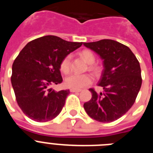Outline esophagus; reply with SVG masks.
<instances>
[{"instance_id":"obj_1","label":"esophagus","mask_w":153,"mask_h":153,"mask_svg":"<svg viewBox=\"0 0 153 153\" xmlns=\"http://www.w3.org/2000/svg\"><path fill=\"white\" fill-rule=\"evenodd\" d=\"M81 90H76V89H70V92L72 93H79L80 92Z\"/></svg>"}]
</instances>
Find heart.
<instances>
[{
    "label": "heart",
    "mask_w": 153,
    "mask_h": 153,
    "mask_svg": "<svg viewBox=\"0 0 153 153\" xmlns=\"http://www.w3.org/2000/svg\"><path fill=\"white\" fill-rule=\"evenodd\" d=\"M80 56L88 64H92L95 61V56L91 51L88 50H84L82 51L80 53ZM70 60H71V55L69 54L64 56L60 62V68L61 71H63L65 74L68 73L70 70ZM90 69L92 70H96V67L93 65H90ZM92 80H93V78L90 74H71L66 77L65 84L69 88L79 90L90 84L92 83Z\"/></svg>",
    "instance_id": "b5f03b06"
}]
</instances>
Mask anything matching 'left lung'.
<instances>
[{"label": "left lung", "mask_w": 153, "mask_h": 153, "mask_svg": "<svg viewBox=\"0 0 153 153\" xmlns=\"http://www.w3.org/2000/svg\"><path fill=\"white\" fill-rule=\"evenodd\" d=\"M83 45L95 51L103 60V70L98 85L103 92L90 88L92 98L83 104L93 120L110 123L123 117L134 104L142 85L140 65L127 46L104 39Z\"/></svg>", "instance_id": "obj_1"}]
</instances>
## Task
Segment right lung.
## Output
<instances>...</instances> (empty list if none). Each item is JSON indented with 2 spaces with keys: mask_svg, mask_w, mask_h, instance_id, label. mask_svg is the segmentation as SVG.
<instances>
[{
  "mask_svg": "<svg viewBox=\"0 0 153 153\" xmlns=\"http://www.w3.org/2000/svg\"><path fill=\"white\" fill-rule=\"evenodd\" d=\"M82 44L49 35L21 50L12 65L10 79L17 104L27 117L43 123L60 114L70 90L56 92L49 86L62 83L60 62Z\"/></svg>",
  "mask_w": 153,
  "mask_h": 153,
  "instance_id": "obj_1",
  "label": "right lung"
}]
</instances>
